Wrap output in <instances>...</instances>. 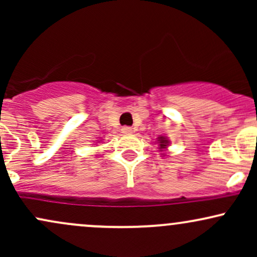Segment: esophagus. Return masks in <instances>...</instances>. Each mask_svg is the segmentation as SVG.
Wrapping results in <instances>:
<instances>
[{
    "instance_id": "obj_1",
    "label": "esophagus",
    "mask_w": 257,
    "mask_h": 257,
    "mask_svg": "<svg viewBox=\"0 0 257 257\" xmlns=\"http://www.w3.org/2000/svg\"><path fill=\"white\" fill-rule=\"evenodd\" d=\"M132 132H133V129L131 128V126H123V128H122L123 134H131Z\"/></svg>"
}]
</instances>
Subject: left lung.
<instances>
[{
    "label": "left lung",
    "mask_w": 257,
    "mask_h": 257,
    "mask_svg": "<svg viewBox=\"0 0 257 257\" xmlns=\"http://www.w3.org/2000/svg\"><path fill=\"white\" fill-rule=\"evenodd\" d=\"M158 143H159V149L161 150H163V149H167V146H168V140L164 137H159L158 138Z\"/></svg>",
    "instance_id": "left-lung-1"
}]
</instances>
